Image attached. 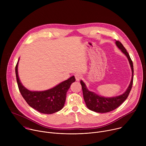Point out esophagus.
I'll use <instances>...</instances> for the list:
<instances>
[{"label": "esophagus", "mask_w": 146, "mask_h": 146, "mask_svg": "<svg viewBox=\"0 0 146 146\" xmlns=\"http://www.w3.org/2000/svg\"><path fill=\"white\" fill-rule=\"evenodd\" d=\"M82 76L81 75V74H80L79 73H76L75 74V78H76V81H79L80 80H81L82 78Z\"/></svg>", "instance_id": "esophagus-1"}]
</instances>
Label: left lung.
Masks as SVG:
<instances>
[{"instance_id":"left-lung-1","label":"left lung","mask_w":146,"mask_h":146,"mask_svg":"<svg viewBox=\"0 0 146 146\" xmlns=\"http://www.w3.org/2000/svg\"><path fill=\"white\" fill-rule=\"evenodd\" d=\"M115 44L118 48L120 49L121 51L127 56L129 60L132 73L131 81L127 91L122 95L114 97L106 98L98 95L94 92L90 91L87 88L85 83L81 80L80 83L82 86L83 97H84L86 106L90 110L97 113H108L118 108L127 99L132 87L133 80V66L132 60H131L129 54L127 51V50L125 48L121 42H119V41H116Z\"/></svg>"}]
</instances>
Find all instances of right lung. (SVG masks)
Listing matches in <instances>:
<instances>
[{"label": "right lung", "instance_id": "obj_1", "mask_svg": "<svg viewBox=\"0 0 146 146\" xmlns=\"http://www.w3.org/2000/svg\"><path fill=\"white\" fill-rule=\"evenodd\" d=\"M18 60L15 66L17 84L21 94L28 105L38 112L52 114L64 108L66 94L71 84L76 81L74 76L60 82L56 86L43 91H31L23 86L18 74Z\"/></svg>", "mask_w": 146, "mask_h": 146}]
</instances>
